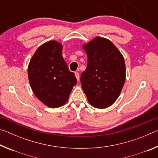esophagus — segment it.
I'll return each instance as SVG.
<instances>
[{
    "label": "esophagus",
    "instance_id": "1",
    "mask_svg": "<svg viewBox=\"0 0 158 158\" xmlns=\"http://www.w3.org/2000/svg\"><path fill=\"white\" fill-rule=\"evenodd\" d=\"M74 74H75V77H76L77 79L79 81V73H77V72H75V73H74Z\"/></svg>",
    "mask_w": 158,
    "mask_h": 158
}]
</instances>
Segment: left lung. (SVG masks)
Here are the masks:
<instances>
[{
	"instance_id": "left-lung-1",
	"label": "left lung",
	"mask_w": 158,
	"mask_h": 158,
	"mask_svg": "<svg viewBox=\"0 0 158 158\" xmlns=\"http://www.w3.org/2000/svg\"><path fill=\"white\" fill-rule=\"evenodd\" d=\"M88 65L80 78L88 101L98 109L109 107L116 102L125 81L124 58L109 40L96 37L83 45Z\"/></svg>"
}]
</instances>
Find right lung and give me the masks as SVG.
<instances>
[{
  "mask_svg": "<svg viewBox=\"0 0 158 158\" xmlns=\"http://www.w3.org/2000/svg\"><path fill=\"white\" fill-rule=\"evenodd\" d=\"M62 49V44L56 41L45 42L35 52L28 68L34 94L51 108L65 105L77 82L63 59Z\"/></svg>",
  "mask_w": 158,
  "mask_h": 158,
  "instance_id": "add662e5",
  "label": "right lung"
}]
</instances>
